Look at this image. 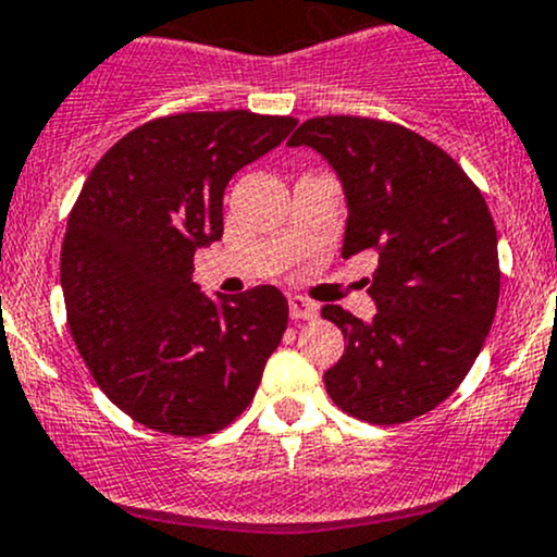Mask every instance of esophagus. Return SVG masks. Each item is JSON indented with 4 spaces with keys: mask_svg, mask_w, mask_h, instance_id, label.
I'll return each mask as SVG.
<instances>
[{
    "mask_svg": "<svg viewBox=\"0 0 557 557\" xmlns=\"http://www.w3.org/2000/svg\"><path fill=\"white\" fill-rule=\"evenodd\" d=\"M288 307H290V318L294 320H314L320 312L318 304L309 301V298H304V296H290Z\"/></svg>",
    "mask_w": 557,
    "mask_h": 557,
    "instance_id": "1",
    "label": "esophagus"
}]
</instances>
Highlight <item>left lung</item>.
I'll list each match as a JSON object with an SVG mask.
<instances>
[{"label":"left lung","instance_id":"left-lung-1","mask_svg":"<svg viewBox=\"0 0 557 557\" xmlns=\"http://www.w3.org/2000/svg\"><path fill=\"white\" fill-rule=\"evenodd\" d=\"M301 144L344 184V256L379 253L373 323L323 307L347 338L325 389L349 417L406 424L454 395L483 349L502 280L494 219L459 162L397 122L312 116L288 140Z\"/></svg>","mask_w":557,"mask_h":557}]
</instances>
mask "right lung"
I'll list each match as a JSON object with an SVG mask.
<instances>
[{
    "label": "right lung",
    "instance_id": "right-lung-1",
    "mask_svg": "<svg viewBox=\"0 0 557 557\" xmlns=\"http://www.w3.org/2000/svg\"><path fill=\"white\" fill-rule=\"evenodd\" d=\"M296 122L248 109L157 116L96 162L69 213V331L103 395L149 430L213 435L259 389L288 301L272 285L213 301L191 272L195 250L224 234L232 175Z\"/></svg>",
    "mask_w": 557,
    "mask_h": 557
}]
</instances>
